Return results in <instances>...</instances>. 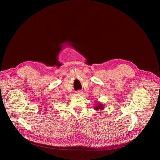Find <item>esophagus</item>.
Masks as SVG:
<instances>
[{
    "mask_svg": "<svg viewBox=\"0 0 160 160\" xmlns=\"http://www.w3.org/2000/svg\"><path fill=\"white\" fill-rule=\"evenodd\" d=\"M77 94H82V93H83V92H82V90H78L77 92Z\"/></svg>",
    "mask_w": 160,
    "mask_h": 160,
    "instance_id": "34e87169",
    "label": "esophagus"
}]
</instances>
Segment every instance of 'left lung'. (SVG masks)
I'll list each match as a JSON object with an SVG mask.
<instances>
[{
  "label": "left lung",
  "mask_w": 160,
  "mask_h": 160,
  "mask_svg": "<svg viewBox=\"0 0 160 160\" xmlns=\"http://www.w3.org/2000/svg\"><path fill=\"white\" fill-rule=\"evenodd\" d=\"M104 105L102 104H101V102H98L96 105V106H94V109L98 111V110H102L104 109Z\"/></svg>",
  "instance_id": "1"
}]
</instances>
